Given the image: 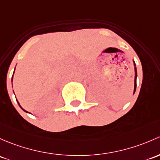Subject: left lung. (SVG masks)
Returning a JSON list of instances; mask_svg holds the SVG:
<instances>
[{
	"instance_id": "8db88e82",
	"label": "left lung",
	"mask_w": 160,
	"mask_h": 160,
	"mask_svg": "<svg viewBox=\"0 0 160 160\" xmlns=\"http://www.w3.org/2000/svg\"><path fill=\"white\" fill-rule=\"evenodd\" d=\"M134 63V70H135V78H134V90H133V94L135 93L136 92V88H137V67H136V63L134 60H132Z\"/></svg>"
}]
</instances>
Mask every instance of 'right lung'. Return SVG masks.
Here are the masks:
<instances>
[{
  "instance_id": "add662e5",
  "label": "right lung",
  "mask_w": 160,
  "mask_h": 160,
  "mask_svg": "<svg viewBox=\"0 0 160 160\" xmlns=\"http://www.w3.org/2000/svg\"><path fill=\"white\" fill-rule=\"evenodd\" d=\"M14 70H15V69H14ZM13 73H14V71H13ZM13 76H12V79H11V80H12V81H13ZM17 102H18V105H19V106H20V107H21V109H22V110H23V111H24V112H28V111H26V110H23V109L22 108V107H21V105H20L19 102H18V100H17ZM28 113H30V112H28Z\"/></svg>"
}]
</instances>
